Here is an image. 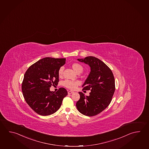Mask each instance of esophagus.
<instances>
[{
    "mask_svg": "<svg viewBox=\"0 0 149 149\" xmlns=\"http://www.w3.org/2000/svg\"><path fill=\"white\" fill-rule=\"evenodd\" d=\"M74 93V92L72 91H68V94H72V93Z\"/></svg>",
    "mask_w": 149,
    "mask_h": 149,
    "instance_id": "obj_1",
    "label": "esophagus"
}]
</instances>
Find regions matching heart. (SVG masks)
I'll return each mask as SVG.
<instances>
[{"label":"heart","instance_id":"1","mask_svg":"<svg viewBox=\"0 0 149 149\" xmlns=\"http://www.w3.org/2000/svg\"><path fill=\"white\" fill-rule=\"evenodd\" d=\"M72 67L74 70L78 74L82 72V71L83 70V66L81 64H79V63H74L72 65ZM64 70V67L63 66H61L59 68L58 72V76L59 77L63 75ZM63 85L66 88H69L70 90H74L77 88V86L79 85V82L77 81L65 80L63 82Z\"/></svg>","mask_w":149,"mask_h":149}]
</instances>
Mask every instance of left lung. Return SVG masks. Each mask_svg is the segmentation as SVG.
Listing matches in <instances>:
<instances>
[{"label":"left lung","instance_id":"left-lung-1","mask_svg":"<svg viewBox=\"0 0 149 149\" xmlns=\"http://www.w3.org/2000/svg\"><path fill=\"white\" fill-rule=\"evenodd\" d=\"M78 61L88 64L91 72L82 85V90H90L89 96L81 92L76 102L79 112L87 116L99 114L109 105L115 91V81L111 70L99 59L88 56Z\"/></svg>","mask_w":149,"mask_h":149}]
</instances>
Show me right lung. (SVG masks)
<instances>
[{
	"mask_svg": "<svg viewBox=\"0 0 149 149\" xmlns=\"http://www.w3.org/2000/svg\"><path fill=\"white\" fill-rule=\"evenodd\" d=\"M65 61V58H43L32 64L25 73L22 84L23 97L31 109L40 115L56 112L68 94L64 88L56 92L50 91L52 85L58 84V70Z\"/></svg>",
	"mask_w": 149,
	"mask_h": 149,
	"instance_id": "right-lung-1",
	"label": "right lung"
}]
</instances>
